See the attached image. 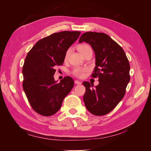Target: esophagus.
<instances>
[{"mask_svg":"<svg viewBox=\"0 0 151 151\" xmlns=\"http://www.w3.org/2000/svg\"><path fill=\"white\" fill-rule=\"evenodd\" d=\"M74 83H75L76 84H77V85H80V84H82V83H81V81H77V80H76L74 81Z\"/></svg>","mask_w":151,"mask_h":151,"instance_id":"esophagus-1","label":"esophagus"}]
</instances>
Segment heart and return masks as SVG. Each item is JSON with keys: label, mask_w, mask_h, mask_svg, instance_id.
Returning a JSON list of instances; mask_svg holds the SVG:
<instances>
[{"label": "heart", "mask_w": 151, "mask_h": 151, "mask_svg": "<svg viewBox=\"0 0 151 151\" xmlns=\"http://www.w3.org/2000/svg\"><path fill=\"white\" fill-rule=\"evenodd\" d=\"M78 48H79V52L83 55L85 53L86 50H88V49L91 48V47L89 46V45L87 44L80 45ZM70 53V49L68 48V50H67V51L65 52V55H64V59L65 60H67V58H68V56H69ZM87 71H88V69H87L86 68L78 67H76L74 68V69H73L72 74L75 76H76L77 77H79V78H81V77H83L84 76L85 73Z\"/></svg>", "instance_id": "b5f03b06"}]
</instances>
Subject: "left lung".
<instances>
[{
	"label": "left lung",
	"instance_id": "obj_1",
	"mask_svg": "<svg viewBox=\"0 0 151 151\" xmlns=\"http://www.w3.org/2000/svg\"><path fill=\"white\" fill-rule=\"evenodd\" d=\"M89 43L93 48L96 66L93 77H98L99 84L85 81L83 100L88 110L96 116L111 111L123 99L130 81V64L123 48L109 36L103 33L86 32L79 42Z\"/></svg>",
	"mask_w": 151,
	"mask_h": 151
}]
</instances>
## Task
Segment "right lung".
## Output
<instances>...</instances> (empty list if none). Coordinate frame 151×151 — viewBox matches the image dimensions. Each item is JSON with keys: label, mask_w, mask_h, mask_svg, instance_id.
Wrapping results in <instances>:
<instances>
[{"label": "right lung", "mask_w": 151, "mask_h": 151, "mask_svg": "<svg viewBox=\"0 0 151 151\" xmlns=\"http://www.w3.org/2000/svg\"><path fill=\"white\" fill-rule=\"evenodd\" d=\"M80 31H62L39 40L28 53L22 75V87L31 106L43 116H52L61 108L63 100L74 87L66 76L59 83L54 79L56 66L64 62V55L78 38Z\"/></svg>", "instance_id": "obj_1"}]
</instances>
